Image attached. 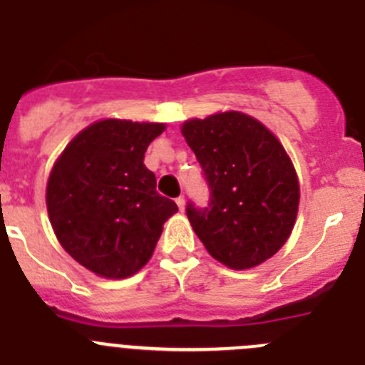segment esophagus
Instances as JSON below:
<instances>
[{"label": "esophagus", "instance_id": "obj_1", "mask_svg": "<svg viewBox=\"0 0 365 365\" xmlns=\"http://www.w3.org/2000/svg\"><path fill=\"white\" fill-rule=\"evenodd\" d=\"M175 202H177V206H179V210H180V212H185V197L180 195V197L175 199Z\"/></svg>", "mask_w": 365, "mask_h": 365}]
</instances>
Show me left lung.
Instances as JSON below:
<instances>
[{
  "instance_id": "left-lung-1",
  "label": "left lung",
  "mask_w": 365,
  "mask_h": 365,
  "mask_svg": "<svg viewBox=\"0 0 365 365\" xmlns=\"http://www.w3.org/2000/svg\"><path fill=\"white\" fill-rule=\"evenodd\" d=\"M210 188V205L186 215L214 259L245 270L272 257L289 240L299 182L278 138L250 115L215 113L180 128Z\"/></svg>"
}]
</instances>
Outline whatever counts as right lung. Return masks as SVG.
<instances>
[{
  "mask_svg": "<svg viewBox=\"0 0 365 365\" xmlns=\"http://www.w3.org/2000/svg\"><path fill=\"white\" fill-rule=\"evenodd\" d=\"M166 125L106 118L87 125L54 163L47 212L58 241L87 270L133 276L150 261L163 225L179 208L163 197L144 153Z\"/></svg>",
  "mask_w": 365,
  "mask_h": 365,
  "instance_id": "right-lung-1",
  "label": "right lung"
}]
</instances>
